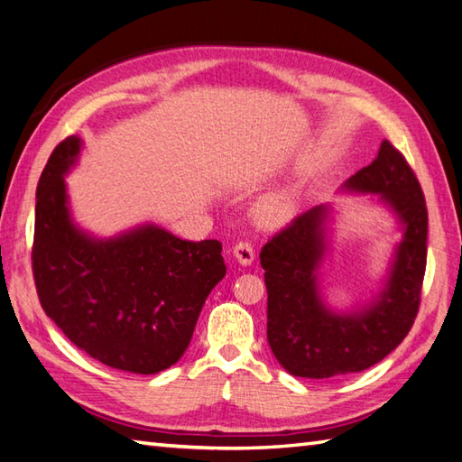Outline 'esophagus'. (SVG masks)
<instances>
[{"label": "esophagus", "mask_w": 462, "mask_h": 462, "mask_svg": "<svg viewBox=\"0 0 462 462\" xmlns=\"http://www.w3.org/2000/svg\"><path fill=\"white\" fill-rule=\"evenodd\" d=\"M234 255H236V260H238V263L250 265L254 262V257H255V250H254L252 242L242 240V242L236 244L234 245Z\"/></svg>", "instance_id": "obj_1"}]
</instances>
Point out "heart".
Here are the masks:
<instances>
[{
	"label": "heart",
	"instance_id": "1",
	"mask_svg": "<svg viewBox=\"0 0 462 462\" xmlns=\"http://www.w3.org/2000/svg\"><path fill=\"white\" fill-rule=\"evenodd\" d=\"M295 210V199L291 192L280 190L273 192V195L265 197L260 205H257V220L265 226H277V224H283L285 220L291 218Z\"/></svg>",
	"mask_w": 462,
	"mask_h": 462
}]
</instances>
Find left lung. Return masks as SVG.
I'll use <instances>...</instances> for the list:
<instances>
[{
  "mask_svg": "<svg viewBox=\"0 0 462 462\" xmlns=\"http://www.w3.org/2000/svg\"><path fill=\"white\" fill-rule=\"evenodd\" d=\"M345 189L380 195L403 224V240L376 301L346 315L330 310L317 285L327 252L328 207L299 214L263 245L267 342L277 362L299 378L323 380L378 364L407 337L421 303L427 207L410 163L383 139L378 157L352 175Z\"/></svg>",
  "mask_w": 462,
  "mask_h": 462,
  "instance_id": "obj_1",
  "label": "left lung"
}]
</instances>
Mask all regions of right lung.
<instances>
[{"instance_id": "obj_1", "label": "right lung", "mask_w": 462, "mask_h": 462, "mask_svg": "<svg viewBox=\"0 0 462 462\" xmlns=\"http://www.w3.org/2000/svg\"><path fill=\"white\" fill-rule=\"evenodd\" d=\"M79 152V137L64 139L39 179L31 262L41 307L74 346L106 366L167 370L226 275L222 244L180 240L153 224L110 240L80 232L62 179Z\"/></svg>"}]
</instances>
